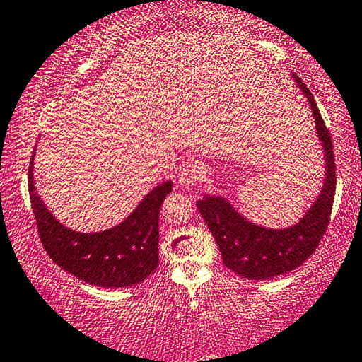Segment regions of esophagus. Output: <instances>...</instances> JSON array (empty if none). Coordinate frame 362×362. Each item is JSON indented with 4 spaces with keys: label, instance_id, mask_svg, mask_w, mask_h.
I'll use <instances>...</instances> for the list:
<instances>
[{
    "label": "esophagus",
    "instance_id": "obj_1",
    "mask_svg": "<svg viewBox=\"0 0 362 362\" xmlns=\"http://www.w3.org/2000/svg\"><path fill=\"white\" fill-rule=\"evenodd\" d=\"M204 176V168L200 165H186L182 166L180 171V176H177V182L185 187H191L202 180Z\"/></svg>",
    "mask_w": 362,
    "mask_h": 362
}]
</instances>
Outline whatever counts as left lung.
<instances>
[{
    "instance_id": "obj_1",
    "label": "left lung",
    "mask_w": 362,
    "mask_h": 362,
    "mask_svg": "<svg viewBox=\"0 0 362 362\" xmlns=\"http://www.w3.org/2000/svg\"><path fill=\"white\" fill-rule=\"evenodd\" d=\"M293 79L309 100L317 136L325 153L324 186L313 207L305 212L299 223L283 230H272L244 218L225 197L205 196L202 200H197L199 212L218 244L223 264L249 280H269L303 265L325 235L335 199V157L329 129L309 88L296 74H293Z\"/></svg>"
}]
</instances>
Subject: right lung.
I'll return each instance as SVG.
<instances>
[{
	"instance_id": "add662e5",
	"label": "right lung",
	"mask_w": 362,
	"mask_h": 362,
	"mask_svg": "<svg viewBox=\"0 0 362 362\" xmlns=\"http://www.w3.org/2000/svg\"><path fill=\"white\" fill-rule=\"evenodd\" d=\"M33 152L29 166V194L38 236L49 257L79 280L102 288H126L146 280L158 267L160 207L173 182L150 191L124 221L100 233L66 228L45 207L33 186Z\"/></svg>"
}]
</instances>
